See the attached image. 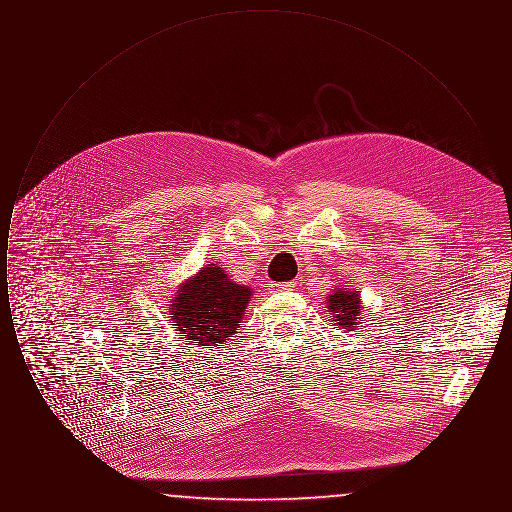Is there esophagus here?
Here are the masks:
<instances>
[{
    "instance_id": "1",
    "label": "esophagus",
    "mask_w": 512,
    "mask_h": 512,
    "mask_svg": "<svg viewBox=\"0 0 512 512\" xmlns=\"http://www.w3.org/2000/svg\"><path fill=\"white\" fill-rule=\"evenodd\" d=\"M276 288L278 290H295V282H284V284H278Z\"/></svg>"
}]
</instances>
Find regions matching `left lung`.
Masks as SVG:
<instances>
[{
    "label": "left lung",
    "mask_w": 512,
    "mask_h": 512,
    "mask_svg": "<svg viewBox=\"0 0 512 512\" xmlns=\"http://www.w3.org/2000/svg\"><path fill=\"white\" fill-rule=\"evenodd\" d=\"M328 313L332 315L334 326L343 330H357L363 315L361 293L349 290L345 286H338L334 292L326 297Z\"/></svg>",
    "instance_id": "left-lung-1"
}]
</instances>
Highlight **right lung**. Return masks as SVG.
Listing matches in <instances>:
<instances>
[{"label":"right lung","instance_id":"1","mask_svg":"<svg viewBox=\"0 0 512 512\" xmlns=\"http://www.w3.org/2000/svg\"><path fill=\"white\" fill-rule=\"evenodd\" d=\"M251 295L249 286L236 284L217 265H207L174 290L172 328L194 345H219L234 338Z\"/></svg>","mask_w":512,"mask_h":512}]
</instances>
